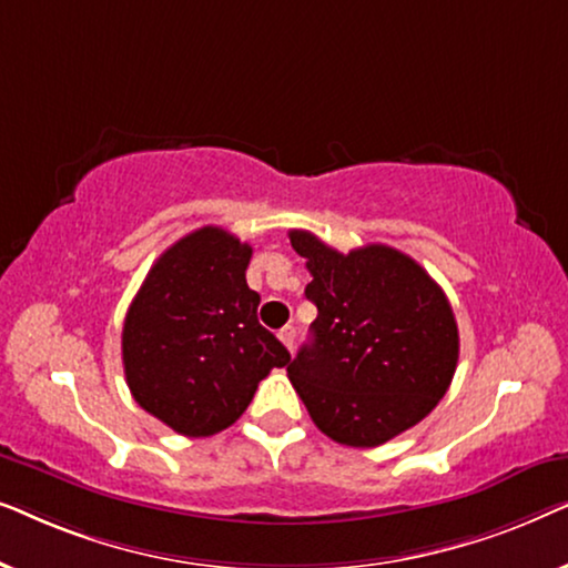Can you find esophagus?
<instances>
[{
  "label": "esophagus",
  "instance_id": "1",
  "mask_svg": "<svg viewBox=\"0 0 568 568\" xmlns=\"http://www.w3.org/2000/svg\"><path fill=\"white\" fill-rule=\"evenodd\" d=\"M294 336H297V331H294V325H284V328L278 331V338H282V344H284L286 348H290V352L294 348Z\"/></svg>",
  "mask_w": 568,
  "mask_h": 568
}]
</instances>
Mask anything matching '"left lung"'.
Returning a JSON list of instances; mask_svg holds the SVG:
<instances>
[{"instance_id":"obj_1","label":"left lung","mask_w":568,"mask_h":568,"mask_svg":"<svg viewBox=\"0 0 568 568\" xmlns=\"http://www.w3.org/2000/svg\"><path fill=\"white\" fill-rule=\"evenodd\" d=\"M307 261L313 341L286 364L325 437L377 447L432 414L457 367L460 336L442 286L406 253L364 245L338 253L292 230Z\"/></svg>"}]
</instances>
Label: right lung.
<instances>
[{"mask_svg":"<svg viewBox=\"0 0 568 568\" xmlns=\"http://www.w3.org/2000/svg\"><path fill=\"white\" fill-rule=\"evenodd\" d=\"M253 247L201 227L154 261L121 333L129 390L183 437H212L251 406L255 387L290 352L258 323L245 282Z\"/></svg>","mask_w":568,"mask_h":568,"instance_id":"1","label":"right lung"}]
</instances>
